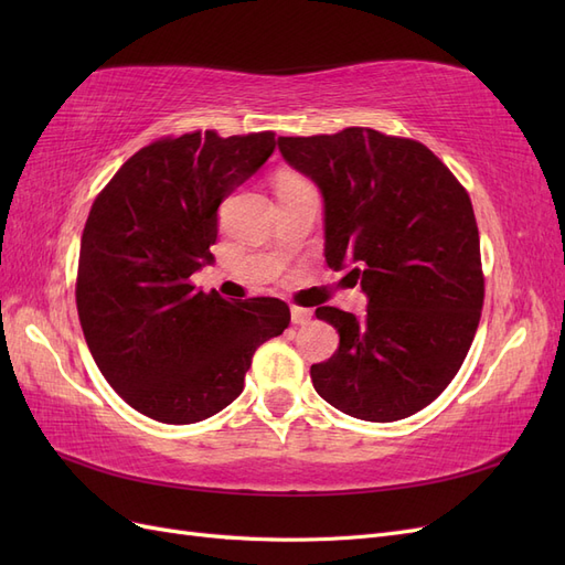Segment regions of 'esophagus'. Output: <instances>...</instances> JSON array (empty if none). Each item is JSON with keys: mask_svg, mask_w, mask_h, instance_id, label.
<instances>
[{"mask_svg": "<svg viewBox=\"0 0 565 565\" xmlns=\"http://www.w3.org/2000/svg\"><path fill=\"white\" fill-rule=\"evenodd\" d=\"M289 313H292V322L295 324H306V322H311V318H313V311L311 309H301V306H292V309H289Z\"/></svg>", "mask_w": 565, "mask_h": 565, "instance_id": "obj_1", "label": "esophagus"}]
</instances>
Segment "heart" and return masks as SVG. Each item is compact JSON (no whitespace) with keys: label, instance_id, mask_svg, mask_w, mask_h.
Returning a JSON list of instances; mask_svg holds the SVG:
<instances>
[{"label":"heart","instance_id":"1","mask_svg":"<svg viewBox=\"0 0 565 565\" xmlns=\"http://www.w3.org/2000/svg\"><path fill=\"white\" fill-rule=\"evenodd\" d=\"M295 181H301V179H297V177H292V174H285V177H280V181H278V188H280V185H287V183H295Z\"/></svg>","mask_w":565,"mask_h":565}]
</instances>
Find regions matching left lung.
Instances as JSON below:
<instances>
[{
	"mask_svg": "<svg viewBox=\"0 0 565 565\" xmlns=\"http://www.w3.org/2000/svg\"><path fill=\"white\" fill-rule=\"evenodd\" d=\"M289 167L324 204V262L361 280L363 318L320 306L339 332L311 365L320 398L365 422H396L436 401L465 363L483 309L481 241L469 193L419 141L367 127L280 136Z\"/></svg>",
	"mask_w": 565,
	"mask_h": 565,
	"instance_id": "left-lung-1",
	"label": "left lung"
}]
</instances>
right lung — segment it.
<instances>
[{"label":"right lung","instance_id":"obj_1","mask_svg":"<svg viewBox=\"0 0 565 565\" xmlns=\"http://www.w3.org/2000/svg\"><path fill=\"white\" fill-rule=\"evenodd\" d=\"M276 150V134L193 131L131 156L82 233L77 313L100 374L141 415L195 424L243 393L252 355L289 324L273 297L231 303L191 276L214 262L218 204Z\"/></svg>","mask_w":565,"mask_h":565}]
</instances>
